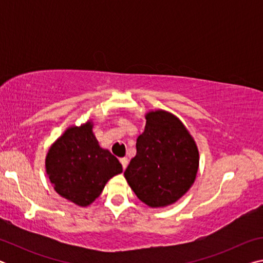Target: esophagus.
Masks as SVG:
<instances>
[{"label": "esophagus", "instance_id": "obj_1", "mask_svg": "<svg viewBox=\"0 0 263 263\" xmlns=\"http://www.w3.org/2000/svg\"><path fill=\"white\" fill-rule=\"evenodd\" d=\"M121 163H122V166H123V169H125L127 167V164H128L127 158H122L121 159Z\"/></svg>", "mask_w": 263, "mask_h": 263}]
</instances>
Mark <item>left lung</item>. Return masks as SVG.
Segmentation results:
<instances>
[{"mask_svg":"<svg viewBox=\"0 0 263 263\" xmlns=\"http://www.w3.org/2000/svg\"><path fill=\"white\" fill-rule=\"evenodd\" d=\"M137 154L124 176L137 197L149 208L172 205L194 184L199 166L197 145L175 115L148 111Z\"/></svg>","mask_w":263,"mask_h":263,"instance_id":"8db88e82","label":"left lung"}]
</instances>
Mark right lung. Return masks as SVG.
<instances>
[{
	"instance_id": "add662e5",
	"label": "right lung",
	"mask_w": 263,
	"mask_h": 263,
	"mask_svg": "<svg viewBox=\"0 0 263 263\" xmlns=\"http://www.w3.org/2000/svg\"><path fill=\"white\" fill-rule=\"evenodd\" d=\"M45 167L57 193L82 208L90 205L106 182L123 172L118 159L99 145L91 121L67 127L48 149Z\"/></svg>"
}]
</instances>
